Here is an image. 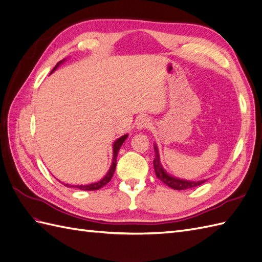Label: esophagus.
<instances>
[{
	"mask_svg": "<svg viewBox=\"0 0 262 262\" xmlns=\"http://www.w3.org/2000/svg\"><path fill=\"white\" fill-rule=\"evenodd\" d=\"M151 125L150 119L148 117H141L137 121V127L140 130L145 129V127H149Z\"/></svg>",
	"mask_w": 262,
	"mask_h": 262,
	"instance_id": "esophagus-1",
	"label": "esophagus"
}]
</instances>
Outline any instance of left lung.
Returning <instances> with one entry per match:
<instances>
[{
  "label": "left lung",
  "instance_id": "obj_1",
  "mask_svg": "<svg viewBox=\"0 0 262 262\" xmlns=\"http://www.w3.org/2000/svg\"><path fill=\"white\" fill-rule=\"evenodd\" d=\"M155 151H156V156H155V160H153V167H155V171L157 177L160 179L163 183L167 184L168 187L174 189V190H186L190 188H194L200 186L203 182H206L207 180H200V181H188V180H183L179 179V178H174L171 174L167 173L162 168V165L160 163V158H159V152L157 145L155 146Z\"/></svg>",
  "mask_w": 262,
  "mask_h": 262
}]
</instances>
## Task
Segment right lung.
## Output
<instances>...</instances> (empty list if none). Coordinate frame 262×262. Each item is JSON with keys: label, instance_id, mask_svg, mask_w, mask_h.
<instances>
[{"label": "right lung", "instance_id": "obj_1", "mask_svg": "<svg viewBox=\"0 0 262 262\" xmlns=\"http://www.w3.org/2000/svg\"><path fill=\"white\" fill-rule=\"evenodd\" d=\"M64 61V60H62V61H60L59 63H57V64L55 66V68L52 70V72L54 71V70L59 67L61 63ZM127 138V135H124L123 137H121V138H119L116 142L113 143V160H112V164H111V168H110V170L107 171V173L104 176V178L103 179H101L100 181H98V182H94V183H91V184H86V186H75L74 188H78V189H81V190H86V191H89V190H98V189H101L102 187H104L106 183H109L110 182V180H111V178L113 177V173H114V170H116V167H117V157H118V152H119V150H120V148H121V145L123 144V142L125 141V139ZM67 187H71V186H69V184H66ZM73 187V186H72Z\"/></svg>", "mask_w": 262, "mask_h": 262}]
</instances>
